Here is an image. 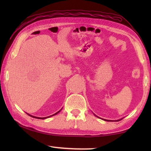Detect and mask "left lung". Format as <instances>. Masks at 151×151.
Listing matches in <instances>:
<instances>
[{
  "label": "left lung",
  "mask_w": 151,
  "mask_h": 151,
  "mask_svg": "<svg viewBox=\"0 0 151 151\" xmlns=\"http://www.w3.org/2000/svg\"><path fill=\"white\" fill-rule=\"evenodd\" d=\"M105 121H106V120H105Z\"/></svg>",
  "instance_id": "obj_1"
}]
</instances>
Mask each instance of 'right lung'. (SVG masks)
<instances>
[{
    "instance_id": "right-lung-1",
    "label": "right lung",
    "mask_w": 151,
    "mask_h": 151,
    "mask_svg": "<svg viewBox=\"0 0 151 151\" xmlns=\"http://www.w3.org/2000/svg\"><path fill=\"white\" fill-rule=\"evenodd\" d=\"M60 112V111H58V112H56L55 114H53V115H55V114H57L58 112ZM29 116H32V117H33V118H36V119H47V117H49V116H53V115H51V116H47V117H44V118H40V117H37V116H31V115H30V114H29Z\"/></svg>"
}]
</instances>
